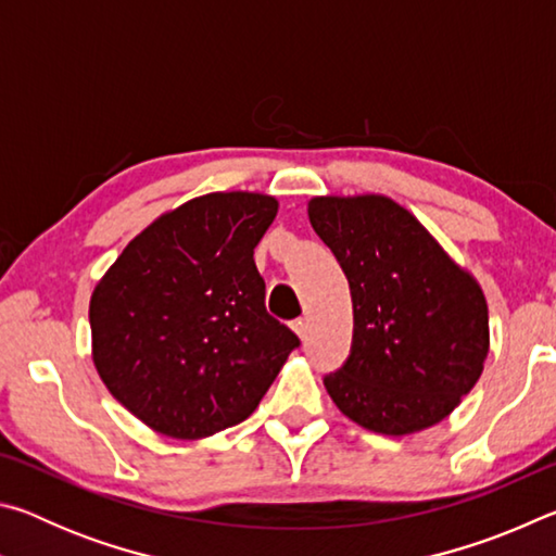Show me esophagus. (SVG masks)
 Listing matches in <instances>:
<instances>
[{
	"instance_id": "esophagus-1",
	"label": "esophagus",
	"mask_w": 556,
	"mask_h": 556,
	"mask_svg": "<svg viewBox=\"0 0 556 556\" xmlns=\"http://www.w3.org/2000/svg\"><path fill=\"white\" fill-rule=\"evenodd\" d=\"M291 328H294V333L301 338V341H304V338H306V321H304V318H296V321L291 324Z\"/></svg>"
}]
</instances>
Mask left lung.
Segmentation results:
<instances>
[{
	"instance_id": "left-lung-1",
	"label": "left lung",
	"mask_w": 556,
	"mask_h": 556,
	"mask_svg": "<svg viewBox=\"0 0 556 556\" xmlns=\"http://www.w3.org/2000/svg\"><path fill=\"white\" fill-rule=\"evenodd\" d=\"M308 220L353 296L351 355L324 378L336 407L384 437L439 425L491 348L481 285L388 195H316Z\"/></svg>"
}]
</instances>
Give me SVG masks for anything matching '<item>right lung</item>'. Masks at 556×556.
Masks as SVG:
<instances>
[{
    "label": "right lung",
    "mask_w": 556,
    "mask_h": 556,
    "mask_svg": "<svg viewBox=\"0 0 556 556\" xmlns=\"http://www.w3.org/2000/svg\"><path fill=\"white\" fill-rule=\"evenodd\" d=\"M275 195L218 191L131 240L90 296L92 363L112 397L172 439L257 409L299 338L265 308L255 248Z\"/></svg>",
    "instance_id": "right-lung-1"
}]
</instances>
